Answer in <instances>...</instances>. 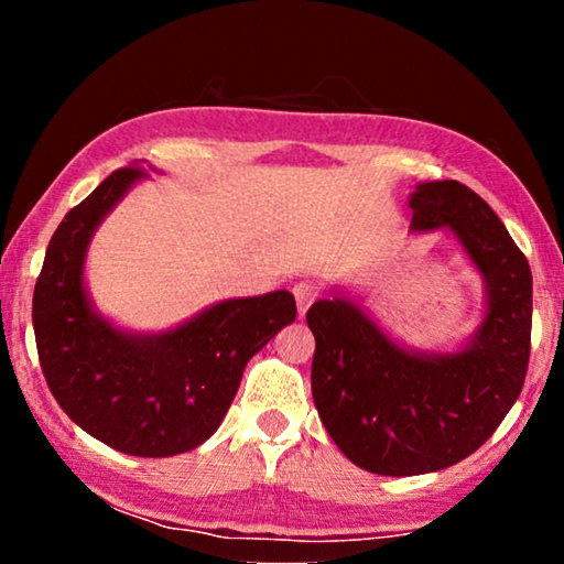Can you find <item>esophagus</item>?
<instances>
[{
    "mask_svg": "<svg viewBox=\"0 0 564 564\" xmlns=\"http://www.w3.org/2000/svg\"><path fill=\"white\" fill-rule=\"evenodd\" d=\"M293 295H295V305H299V316L303 318L305 311L311 308V303L316 301V285L313 283H299L293 285Z\"/></svg>",
    "mask_w": 564,
    "mask_h": 564,
    "instance_id": "esophagus-1",
    "label": "esophagus"
}]
</instances>
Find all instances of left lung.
<instances>
[{
	"label": "left lung",
	"instance_id": "1",
	"mask_svg": "<svg viewBox=\"0 0 564 564\" xmlns=\"http://www.w3.org/2000/svg\"><path fill=\"white\" fill-rule=\"evenodd\" d=\"M410 234L455 236L482 275L480 326L451 352L388 336L362 305L330 295L305 313L316 336L313 403L333 443L376 475H423L465 460L518 400L530 358V263L492 208L460 181H425L408 198Z\"/></svg>",
	"mask_w": 564,
	"mask_h": 564
}]
</instances>
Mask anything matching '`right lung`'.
I'll return each instance as SVG.
<instances>
[{
  "label": "right lung",
  "mask_w": 564,
  "mask_h": 564,
  "mask_svg": "<svg viewBox=\"0 0 564 564\" xmlns=\"http://www.w3.org/2000/svg\"><path fill=\"white\" fill-rule=\"evenodd\" d=\"M144 178L133 161L64 216L34 285L32 323L46 386L82 431L119 453L171 457L218 431L246 362L295 321V301L289 291L218 301L161 333L104 318L84 279L89 243Z\"/></svg>",
  "instance_id": "1"
}]
</instances>
